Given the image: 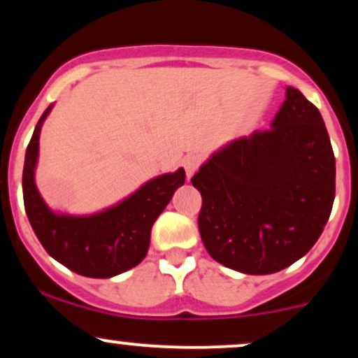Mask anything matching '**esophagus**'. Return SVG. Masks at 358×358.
<instances>
[{
  "label": "esophagus",
  "mask_w": 358,
  "mask_h": 358,
  "mask_svg": "<svg viewBox=\"0 0 358 358\" xmlns=\"http://www.w3.org/2000/svg\"><path fill=\"white\" fill-rule=\"evenodd\" d=\"M199 165H200V158L196 155H188L185 156L183 159V168L185 171H187V176L188 178H192L193 173H195L196 170H199Z\"/></svg>",
  "instance_id": "esophagus-1"
}]
</instances>
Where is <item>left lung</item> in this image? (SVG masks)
Returning <instances> with one entry per match:
<instances>
[{"label":"left lung","mask_w":358,"mask_h":358,"mask_svg":"<svg viewBox=\"0 0 358 358\" xmlns=\"http://www.w3.org/2000/svg\"><path fill=\"white\" fill-rule=\"evenodd\" d=\"M207 252L244 274L287 268L322 236L335 200V156L320 110L286 87L271 129L225 143L192 178Z\"/></svg>","instance_id":"obj_1"}]
</instances>
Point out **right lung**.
I'll return each instance as SVG.
<instances>
[{
	"label": "right lung",
	"mask_w": 358,
	"mask_h": 358,
	"mask_svg": "<svg viewBox=\"0 0 358 358\" xmlns=\"http://www.w3.org/2000/svg\"><path fill=\"white\" fill-rule=\"evenodd\" d=\"M53 104L36 122L23 166L24 210L43 249L73 273L87 278H113L138 266L150 249L151 227L185 183V170L148 180L121 202L99 212L67 213L53 210L35 182L40 133Z\"/></svg>",
	"instance_id": "1"
}]
</instances>
